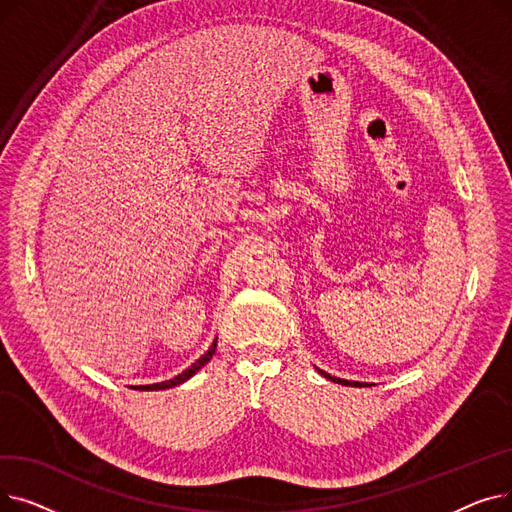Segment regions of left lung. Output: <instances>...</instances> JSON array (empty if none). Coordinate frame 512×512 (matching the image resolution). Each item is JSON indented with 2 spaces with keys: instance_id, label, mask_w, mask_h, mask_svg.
Instances as JSON below:
<instances>
[{
  "instance_id": "obj_1",
  "label": "left lung",
  "mask_w": 512,
  "mask_h": 512,
  "mask_svg": "<svg viewBox=\"0 0 512 512\" xmlns=\"http://www.w3.org/2000/svg\"><path fill=\"white\" fill-rule=\"evenodd\" d=\"M317 369V373L319 375H324L326 380H330V382H336V384H342V386H369V384H365V382H353V380H340V378H334V375H330V373H326L324 369H319V367H315Z\"/></svg>"
}]
</instances>
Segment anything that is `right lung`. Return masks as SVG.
I'll return each mask as SVG.
<instances>
[{"mask_svg": "<svg viewBox=\"0 0 512 512\" xmlns=\"http://www.w3.org/2000/svg\"><path fill=\"white\" fill-rule=\"evenodd\" d=\"M215 348H218V336L213 338V342H211V346L207 348V353L205 355H201L191 367H186L182 373H178L176 378H172V380H166V382H159V384H149V386H134V390H145V392H149V390H168V388H174V386H180V384H184L186 380H191L193 375L199 371V369H203L209 361H211V357L215 355Z\"/></svg>", "mask_w": 512, "mask_h": 512, "instance_id": "right-lung-1", "label": "right lung"}]
</instances>
